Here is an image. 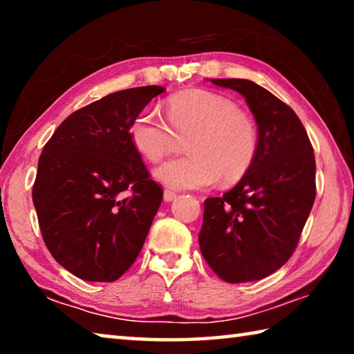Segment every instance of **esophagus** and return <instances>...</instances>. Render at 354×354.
Wrapping results in <instances>:
<instances>
[{
	"label": "esophagus",
	"mask_w": 354,
	"mask_h": 354,
	"mask_svg": "<svg viewBox=\"0 0 354 354\" xmlns=\"http://www.w3.org/2000/svg\"><path fill=\"white\" fill-rule=\"evenodd\" d=\"M176 192H173V190H164V201L165 203H170V201H173L176 198Z\"/></svg>",
	"instance_id": "34e87169"
}]
</instances>
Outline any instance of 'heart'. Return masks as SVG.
Masks as SVG:
<instances>
[{"label":"heart","mask_w":354,"mask_h":354,"mask_svg":"<svg viewBox=\"0 0 354 354\" xmlns=\"http://www.w3.org/2000/svg\"><path fill=\"white\" fill-rule=\"evenodd\" d=\"M167 118L154 109L136 113L129 139L136 151L149 162H159L189 137V156L167 160L154 170V179L173 190L209 189L220 181H239L250 170L257 153L253 120L234 101L207 91H187L171 97Z\"/></svg>","instance_id":"heart-1"}]
</instances>
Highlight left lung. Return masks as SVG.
<instances>
[{"mask_svg": "<svg viewBox=\"0 0 354 354\" xmlns=\"http://www.w3.org/2000/svg\"><path fill=\"white\" fill-rule=\"evenodd\" d=\"M247 100L257 153L230 192L205 201L201 254L226 283L268 277L289 261L315 200V158L297 113L248 80H211Z\"/></svg>", "mask_w": 354, "mask_h": 354, "instance_id": "8db88e82", "label": "left lung"}]
</instances>
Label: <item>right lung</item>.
Listing matches in <instances>:
<instances>
[{
	"mask_svg": "<svg viewBox=\"0 0 354 354\" xmlns=\"http://www.w3.org/2000/svg\"><path fill=\"white\" fill-rule=\"evenodd\" d=\"M160 86L106 95L68 115L41 151L32 203L53 257L84 281L112 283L133 266L162 201L129 139Z\"/></svg>",
	"mask_w": 354,
	"mask_h": 354,
	"instance_id": "1",
	"label": "right lung"
}]
</instances>
